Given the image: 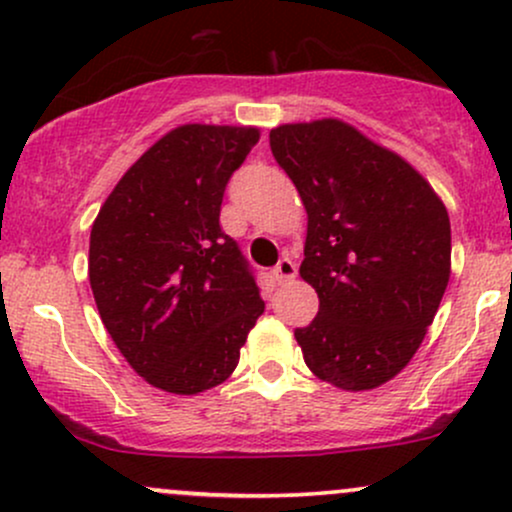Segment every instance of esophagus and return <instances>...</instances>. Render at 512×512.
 I'll list each match as a JSON object with an SVG mask.
<instances>
[{
	"mask_svg": "<svg viewBox=\"0 0 512 512\" xmlns=\"http://www.w3.org/2000/svg\"><path fill=\"white\" fill-rule=\"evenodd\" d=\"M272 274L279 284H284V281H291L293 276H296V264H293L289 257H281V260L276 262V267L272 269Z\"/></svg>",
	"mask_w": 512,
	"mask_h": 512,
	"instance_id": "34e87169",
	"label": "esophagus"
}]
</instances>
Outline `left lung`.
Masks as SVG:
<instances>
[{"label": "left lung", "mask_w": 512, "mask_h": 512, "mask_svg": "<svg viewBox=\"0 0 512 512\" xmlns=\"http://www.w3.org/2000/svg\"><path fill=\"white\" fill-rule=\"evenodd\" d=\"M272 154L308 211L301 276L320 310L298 327L308 368L373 390L424 342L450 279V219L404 158L339 120L281 125Z\"/></svg>", "instance_id": "left-lung-1"}]
</instances>
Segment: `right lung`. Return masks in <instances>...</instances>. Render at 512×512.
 Segmentation results:
<instances>
[{
  "instance_id": "obj_1",
  "label": "right lung",
  "mask_w": 512,
  "mask_h": 512,
  "mask_svg": "<svg viewBox=\"0 0 512 512\" xmlns=\"http://www.w3.org/2000/svg\"><path fill=\"white\" fill-rule=\"evenodd\" d=\"M255 127L182 125L122 175L91 228L88 279L120 354L154 387L197 395L238 366L264 301L221 231L228 180Z\"/></svg>"
}]
</instances>
